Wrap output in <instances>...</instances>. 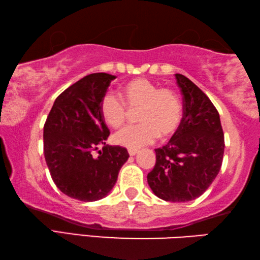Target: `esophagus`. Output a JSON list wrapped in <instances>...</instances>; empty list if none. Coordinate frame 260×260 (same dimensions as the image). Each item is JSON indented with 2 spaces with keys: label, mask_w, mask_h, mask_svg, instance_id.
Wrapping results in <instances>:
<instances>
[{
  "label": "esophagus",
  "mask_w": 260,
  "mask_h": 260,
  "mask_svg": "<svg viewBox=\"0 0 260 260\" xmlns=\"http://www.w3.org/2000/svg\"><path fill=\"white\" fill-rule=\"evenodd\" d=\"M127 152H129V155H130V156H135V155H136V154H137V153H138V149L129 148V151H127Z\"/></svg>",
  "instance_id": "1"
}]
</instances>
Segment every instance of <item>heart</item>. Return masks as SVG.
<instances>
[{
	"instance_id": "b5f03b06",
	"label": "heart",
	"mask_w": 260,
	"mask_h": 260,
	"mask_svg": "<svg viewBox=\"0 0 260 260\" xmlns=\"http://www.w3.org/2000/svg\"><path fill=\"white\" fill-rule=\"evenodd\" d=\"M124 103L114 93H106L100 103L104 121L112 127H120L127 116V108L138 109L139 124L123 127L114 135L116 145L137 149L155 142L161 136L169 138L179 130L183 122V103L178 93L160 88L146 79H135L122 85Z\"/></svg>"
}]
</instances>
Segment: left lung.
Wrapping results in <instances>:
<instances>
[{
	"label": "left lung",
	"mask_w": 260,
	"mask_h": 260,
	"mask_svg": "<svg viewBox=\"0 0 260 260\" xmlns=\"http://www.w3.org/2000/svg\"><path fill=\"white\" fill-rule=\"evenodd\" d=\"M183 94V122L166 146L156 148V162L147 175L153 193L165 201L187 202L206 192L220 170L224 133L219 113L203 91L176 74Z\"/></svg>",
	"instance_id": "1"
}]
</instances>
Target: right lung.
I'll return each instance as SVG.
<instances>
[{"label": "right lung", "instance_id": "add662e5", "mask_svg": "<svg viewBox=\"0 0 260 260\" xmlns=\"http://www.w3.org/2000/svg\"><path fill=\"white\" fill-rule=\"evenodd\" d=\"M116 76L93 73L72 84L54 100L43 129L44 157L53 183L63 194L83 202L111 192L129 157L124 147L109 146V130L100 103ZM99 144L104 147L95 158Z\"/></svg>", "mask_w": 260, "mask_h": 260}]
</instances>
